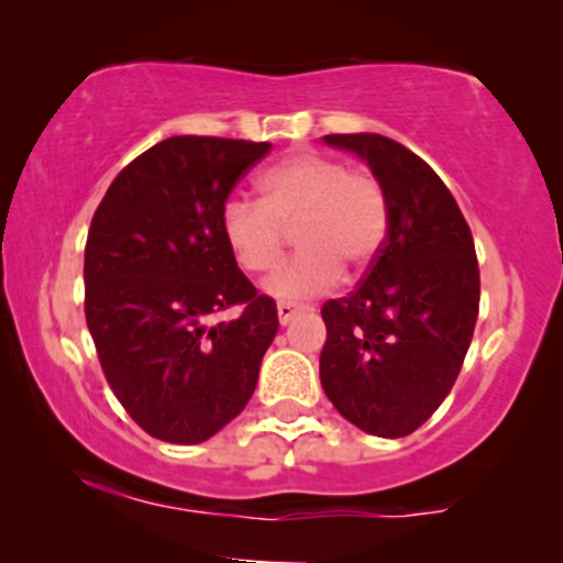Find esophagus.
<instances>
[{"label":"esophagus","instance_id":"34e87169","mask_svg":"<svg viewBox=\"0 0 563 563\" xmlns=\"http://www.w3.org/2000/svg\"><path fill=\"white\" fill-rule=\"evenodd\" d=\"M302 305H294V302H280L277 305V318H280V323H288L294 321L299 313H302Z\"/></svg>","mask_w":563,"mask_h":563}]
</instances>
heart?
I'll return each instance as SVG.
<instances>
[{
  "label": "heart",
  "mask_w": 563,
  "mask_h": 563,
  "mask_svg": "<svg viewBox=\"0 0 563 563\" xmlns=\"http://www.w3.org/2000/svg\"><path fill=\"white\" fill-rule=\"evenodd\" d=\"M258 201L231 198L220 212V234L247 275L277 269L288 234L297 229L302 253L264 283L286 302L318 297L340 280V266L367 269L389 231L387 192L371 172L340 157L299 152L266 168Z\"/></svg>",
  "instance_id": "heart-1"
}]
</instances>
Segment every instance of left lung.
<instances>
[{"instance_id":"8db88e82","label":"left lung","mask_w":563,"mask_h":563,"mask_svg":"<svg viewBox=\"0 0 563 563\" xmlns=\"http://www.w3.org/2000/svg\"><path fill=\"white\" fill-rule=\"evenodd\" d=\"M323 141L367 161L387 192L389 231L360 286L323 302L321 387L360 430L402 439L455 387L474 338V236L450 187L411 150L378 133Z\"/></svg>"}]
</instances>
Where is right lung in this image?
<instances>
[{"label": "right lung", "mask_w": 563, "mask_h": 563, "mask_svg": "<svg viewBox=\"0 0 563 563\" xmlns=\"http://www.w3.org/2000/svg\"><path fill=\"white\" fill-rule=\"evenodd\" d=\"M269 150L174 135L128 163L95 209L89 334L130 419L168 444H201L247 406L277 334L275 299L242 275L220 234L225 198Z\"/></svg>", "instance_id": "add662e5"}]
</instances>
